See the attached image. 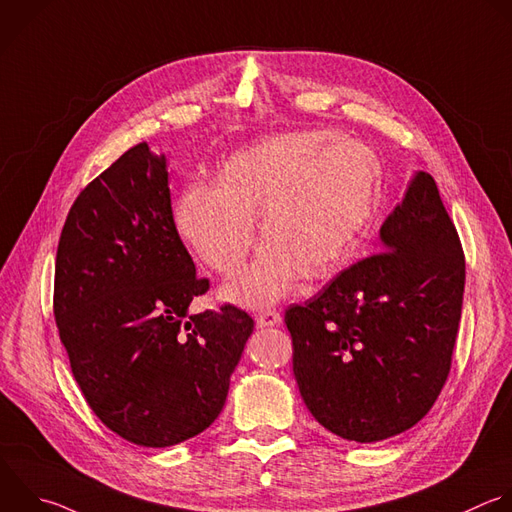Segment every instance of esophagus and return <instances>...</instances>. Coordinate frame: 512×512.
Segmentation results:
<instances>
[{
  "label": "esophagus",
  "mask_w": 512,
  "mask_h": 512,
  "mask_svg": "<svg viewBox=\"0 0 512 512\" xmlns=\"http://www.w3.org/2000/svg\"><path fill=\"white\" fill-rule=\"evenodd\" d=\"M281 323V313L277 311H261L257 315V327H275Z\"/></svg>",
  "instance_id": "34e87169"
}]
</instances>
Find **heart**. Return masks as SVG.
<instances>
[{
	"label": "heart",
	"mask_w": 512,
	"mask_h": 512,
	"mask_svg": "<svg viewBox=\"0 0 512 512\" xmlns=\"http://www.w3.org/2000/svg\"><path fill=\"white\" fill-rule=\"evenodd\" d=\"M382 164L364 142L327 130L263 138L227 156L213 183L191 181L175 203V227L191 251L223 277L235 275L255 243L253 265L223 297L265 307L285 297L299 275L331 277L372 223Z\"/></svg>",
	"instance_id": "obj_1"
}]
</instances>
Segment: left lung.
Listing matches in <instances>:
<instances>
[{
  "label": "left lung",
  "instance_id": "left-lung-1",
  "mask_svg": "<svg viewBox=\"0 0 512 512\" xmlns=\"http://www.w3.org/2000/svg\"><path fill=\"white\" fill-rule=\"evenodd\" d=\"M380 245L285 311L307 410L362 444L428 414L450 372L464 293L460 239L424 170L384 221Z\"/></svg>",
  "mask_w": 512,
  "mask_h": 512
}]
</instances>
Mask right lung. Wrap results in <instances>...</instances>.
Here are the masks:
<instances>
[{
  "label": "right lung",
  "mask_w": 512,
  "mask_h": 512,
  "mask_svg": "<svg viewBox=\"0 0 512 512\" xmlns=\"http://www.w3.org/2000/svg\"><path fill=\"white\" fill-rule=\"evenodd\" d=\"M207 289L175 227L166 156L140 142L74 201L54 283L72 374L124 440L175 446L221 414L255 323L235 305L191 313Z\"/></svg>",
  "instance_id": "1"
}]
</instances>
